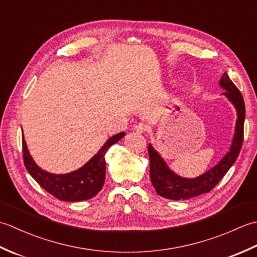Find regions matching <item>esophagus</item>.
<instances>
[{
    "mask_svg": "<svg viewBox=\"0 0 257 257\" xmlns=\"http://www.w3.org/2000/svg\"><path fill=\"white\" fill-rule=\"evenodd\" d=\"M135 130L137 133H146L148 130V124H146L145 122H138L135 125Z\"/></svg>",
    "mask_w": 257,
    "mask_h": 257,
    "instance_id": "34e87169",
    "label": "esophagus"
}]
</instances>
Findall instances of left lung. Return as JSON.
I'll return each instance as SVG.
<instances>
[{"label": "left lung", "mask_w": 257, "mask_h": 257, "mask_svg": "<svg viewBox=\"0 0 257 257\" xmlns=\"http://www.w3.org/2000/svg\"><path fill=\"white\" fill-rule=\"evenodd\" d=\"M220 85L226 91L223 92L237 110V121L235 136L230 152L223 158L214 168L210 169L202 176L195 179H184L173 173L158 155V152L148 146L149 159H150V178L157 193L163 198L170 200H187L193 196L203 194L215 187L220 180L225 176L226 172L235 162L241 151L244 140V120H245V103L241 91L234 85L233 81L225 74L221 78Z\"/></svg>", "instance_id": "obj_1"}]
</instances>
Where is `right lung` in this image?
Returning <instances> with one entry per match:
<instances>
[{
    "label": "right lung",
    "mask_w": 257,
    "mask_h": 257,
    "mask_svg": "<svg viewBox=\"0 0 257 257\" xmlns=\"http://www.w3.org/2000/svg\"><path fill=\"white\" fill-rule=\"evenodd\" d=\"M124 136L119 133L107 140L91 159L78 170L67 174H53L43 171L31 158L25 140L22 139L24 166L41 187L62 201L77 202L91 199L101 190L106 178L105 155L110 147Z\"/></svg>",
    "instance_id": "obj_1"
}]
</instances>
